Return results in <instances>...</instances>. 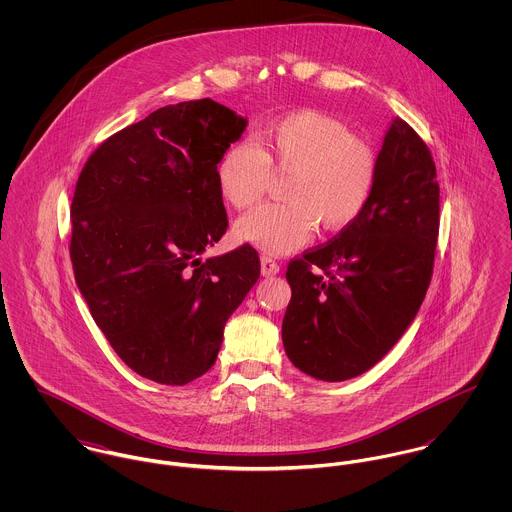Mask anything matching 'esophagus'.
Listing matches in <instances>:
<instances>
[{"instance_id":"obj_1","label":"esophagus","mask_w":512,"mask_h":512,"mask_svg":"<svg viewBox=\"0 0 512 512\" xmlns=\"http://www.w3.org/2000/svg\"><path fill=\"white\" fill-rule=\"evenodd\" d=\"M260 264H262V274L264 276H276L280 272V264L272 256H262Z\"/></svg>"}]
</instances>
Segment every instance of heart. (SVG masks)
<instances>
[{
	"instance_id": "1",
	"label": "heart",
	"mask_w": 512,
	"mask_h": 512,
	"mask_svg": "<svg viewBox=\"0 0 512 512\" xmlns=\"http://www.w3.org/2000/svg\"><path fill=\"white\" fill-rule=\"evenodd\" d=\"M288 171L282 181L286 201L266 203L236 224L240 240L270 254L303 246L317 222L341 230L357 219L372 195L376 159L363 140L321 112H292L254 136V146L236 142L217 161V185L234 209L254 207L268 171Z\"/></svg>"
}]
</instances>
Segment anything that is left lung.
I'll list each match as a JSON object with an SVG mask.
<instances>
[{
	"label": "left lung",
	"mask_w": 512,
	"mask_h": 512,
	"mask_svg": "<svg viewBox=\"0 0 512 512\" xmlns=\"http://www.w3.org/2000/svg\"><path fill=\"white\" fill-rule=\"evenodd\" d=\"M438 232L430 149L404 120L392 118L363 213L288 266L292 299L282 341L293 366L317 380L343 382L376 365L426 297Z\"/></svg>",
	"instance_id": "left-lung-1"
}]
</instances>
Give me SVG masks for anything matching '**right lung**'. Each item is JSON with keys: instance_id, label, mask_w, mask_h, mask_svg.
I'll return each instance as SVG.
<instances>
[{"instance_id": "add662e5", "label": "right lung", "mask_w": 512, "mask_h": 512, "mask_svg": "<svg viewBox=\"0 0 512 512\" xmlns=\"http://www.w3.org/2000/svg\"><path fill=\"white\" fill-rule=\"evenodd\" d=\"M248 120L219 102L163 106L108 138L74 189L71 260L92 319L140 376L183 386L215 365L228 317L260 278L226 232L217 161Z\"/></svg>"}]
</instances>
